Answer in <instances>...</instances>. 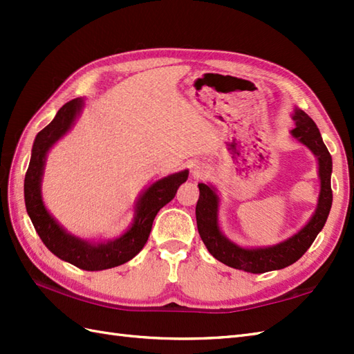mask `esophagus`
Segmentation results:
<instances>
[{"mask_svg":"<svg viewBox=\"0 0 354 354\" xmlns=\"http://www.w3.org/2000/svg\"><path fill=\"white\" fill-rule=\"evenodd\" d=\"M192 173H193L194 178H199V176H202V173H204V169L199 167V165H193Z\"/></svg>","mask_w":354,"mask_h":354,"instance_id":"34e87169","label":"esophagus"}]
</instances>
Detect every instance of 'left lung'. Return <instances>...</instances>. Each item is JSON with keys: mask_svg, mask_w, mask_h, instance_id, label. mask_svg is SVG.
I'll list each match as a JSON object with an SVG mask.
<instances>
[{"mask_svg": "<svg viewBox=\"0 0 354 354\" xmlns=\"http://www.w3.org/2000/svg\"><path fill=\"white\" fill-rule=\"evenodd\" d=\"M292 120L295 122V127L290 131L292 138L309 149L318 161L319 194L317 208L309 222L283 242L270 246L246 248L232 242L222 232L219 223L221 198L216 187L204 183L198 184L199 201L196 204V222L199 236L208 252L223 265L251 274H263L290 266L292 263L303 257V254L309 250L313 240L326 225L333 201L332 185H330L333 167L332 156L322 141L317 124L304 111L299 108L293 109Z\"/></svg>", "mask_w": 354, "mask_h": 354, "instance_id": "1", "label": "left lung"}]
</instances>
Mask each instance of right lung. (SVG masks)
I'll list each match as a JSON object with an SVG mask.
<instances>
[{
  "instance_id": "1",
  "label": "right lung",
  "mask_w": 354,
  "mask_h": 354,
  "mask_svg": "<svg viewBox=\"0 0 354 354\" xmlns=\"http://www.w3.org/2000/svg\"><path fill=\"white\" fill-rule=\"evenodd\" d=\"M84 106V99L65 103L53 122L36 135L24 179V199L37 236L56 257L84 270H103L132 260L145 248L156 213L175 198L179 185L189 178V170L171 173L150 184L135 202L132 223L120 237L94 242L71 234L45 207L42 176L51 147L71 131Z\"/></svg>"
}]
</instances>
